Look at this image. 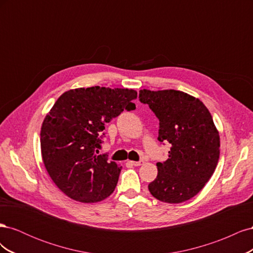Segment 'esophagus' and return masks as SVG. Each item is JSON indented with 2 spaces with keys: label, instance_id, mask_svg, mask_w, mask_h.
<instances>
[{
  "label": "esophagus",
  "instance_id": "1",
  "mask_svg": "<svg viewBox=\"0 0 253 253\" xmlns=\"http://www.w3.org/2000/svg\"><path fill=\"white\" fill-rule=\"evenodd\" d=\"M129 164H131L132 166L138 167V166H141L143 164V162H142V160H139V162H129Z\"/></svg>",
  "mask_w": 253,
  "mask_h": 253
}]
</instances>
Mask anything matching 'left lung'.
<instances>
[{"label":"left lung","instance_id":"left-lung-1","mask_svg":"<svg viewBox=\"0 0 253 253\" xmlns=\"http://www.w3.org/2000/svg\"><path fill=\"white\" fill-rule=\"evenodd\" d=\"M139 101L159 120V142L171 144L169 158L156 164L149 191L160 202H186L205 187L218 163L219 135L211 114L200 99L175 89H141Z\"/></svg>","mask_w":253,"mask_h":253}]
</instances>
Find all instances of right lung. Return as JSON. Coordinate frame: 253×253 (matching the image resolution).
Listing matches in <instances>:
<instances>
[{"instance_id": "add662e5", "label": "right lung", "mask_w": 253, "mask_h": 253, "mask_svg": "<svg viewBox=\"0 0 253 253\" xmlns=\"http://www.w3.org/2000/svg\"><path fill=\"white\" fill-rule=\"evenodd\" d=\"M137 91L93 86L65 91L53 104L41 127V153L56 186L81 203H97L117 186L122 167L101 149L104 125L136 109Z\"/></svg>"}]
</instances>
